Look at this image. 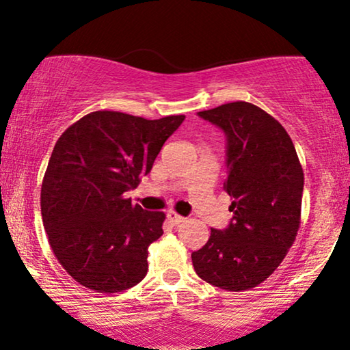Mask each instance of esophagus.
Wrapping results in <instances>:
<instances>
[{"label":"esophagus","instance_id":"1","mask_svg":"<svg viewBox=\"0 0 350 350\" xmlns=\"http://www.w3.org/2000/svg\"><path fill=\"white\" fill-rule=\"evenodd\" d=\"M167 217H169V221L172 222V224H180V222L185 221V217L180 216L178 213H175V211L167 213Z\"/></svg>","mask_w":350,"mask_h":350}]
</instances>
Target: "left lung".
<instances>
[{"mask_svg": "<svg viewBox=\"0 0 350 350\" xmlns=\"http://www.w3.org/2000/svg\"><path fill=\"white\" fill-rule=\"evenodd\" d=\"M224 131L227 180L234 213L227 229H211L191 254L202 280L229 292L250 291L281 265L301 219L305 175L280 121L245 100L199 112Z\"/></svg>", "mask_w": 350, "mask_h": 350, "instance_id": "8db88e82", "label": "left lung"}]
</instances>
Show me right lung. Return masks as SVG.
Segmentation results:
<instances>
[{
  "instance_id": "right-lung-1",
  "label": "right lung",
  "mask_w": 350,
  "mask_h": 350,
  "mask_svg": "<svg viewBox=\"0 0 350 350\" xmlns=\"http://www.w3.org/2000/svg\"><path fill=\"white\" fill-rule=\"evenodd\" d=\"M98 110L57 140L40 187V213L55 257L79 284L100 293L133 287L148 271V246L163 235V211L124 199L183 123Z\"/></svg>"
}]
</instances>
